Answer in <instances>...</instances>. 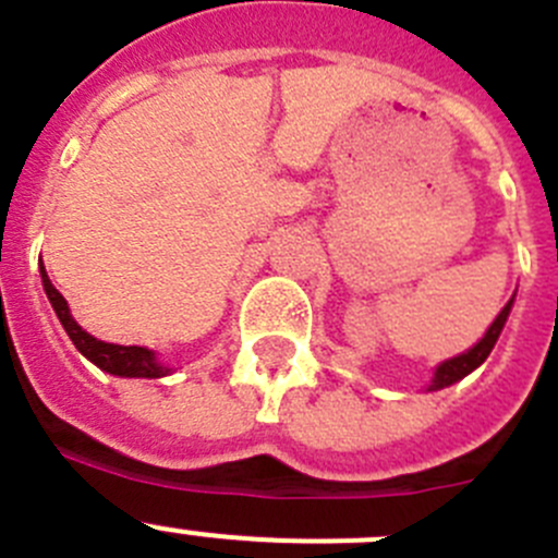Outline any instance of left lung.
<instances>
[{"mask_svg":"<svg viewBox=\"0 0 558 558\" xmlns=\"http://www.w3.org/2000/svg\"><path fill=\"white\" fill-rule=\"evenodd\" d=\"M510 307H512V300L507 302L505 311L496 316V322L490 324V329L485 332V338L480 340L474 349H469L466 354H461V356H452V360L441 362V365L436 367V376H434V384H430V389H441V387H450V384L461 381L463 376H469L474 367H480L485 360H488L490 349H494L496 340H499V335H501V329H505L507 316H510Z\"/></svg>","mask_w":558,"mask_h":558,"instance_id":"8db88e82","label":"left lung"}]
</instances>
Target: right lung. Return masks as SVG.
<instances>
[{
  "label": "right lung",
  "instance_id": "add662e5",
  "mask_svg": "<svg viewBox=\"0 0 558 558\" xmlns=\"http://www.w3.org/2000/svg\"><path fill=\"white\" fill-rule=\"evenodd\" d=\"M43 275V289H46L48 300H51L53 313L62 322L64 332L70 335V340L75 343V349L86 356L89 362H95L100 371L113 373V376H130V378H160L169 373V367L160 365L155 360V354L149 349H142V345H117V343H102V340L92 338L89 332L75 324V318L70 316V307L64 302V296L53 289V283L48 280L46 269H40Z\"/></svg>",
  "mask_w": 558,
  "mask_h": 558
}]
</instances>
